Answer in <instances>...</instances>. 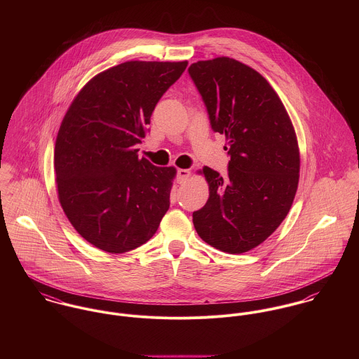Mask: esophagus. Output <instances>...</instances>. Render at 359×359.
Wrapping results in <instances>:
<instances>
[{"label": "esophagus", "instance_id": "34e87169", "mask_svg": "<svg viewBox=\"0 0 359 359\" xmlns=\"http://www.w3.org/2000/svg\"><path fill=\"white\" fill-rule=\"evenodd\" d=\"M189 175H191V171H189V170L180 168V170L177 171V180H178V182H180V184L185 182V181L189 178Z\"/></svg>", "mask_w": 359, "mask_h": 359}]
</instances>
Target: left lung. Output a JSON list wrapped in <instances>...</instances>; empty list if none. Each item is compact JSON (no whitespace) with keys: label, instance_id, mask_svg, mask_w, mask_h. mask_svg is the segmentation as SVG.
<instances>
[{"label":"left lung","instance_id":"8db88e82","mask_svg":"<svg viewBox=\"0 0 359 359\" xmlns=\"http://www.w3.org/2000/svg\"><path fill=\"white\" fill-rule=\"evenodd\" d=\"M188 70L231 156L228 177L201 171L208 199L194 212V225L207 245L242 255L271 236L293 205L300 178L296 131L275 90L250 66L219 56Z\"/></svg>","mask_w":359,"mask_h":359}]
</instances>
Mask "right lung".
Wrapping results in <instances>:
<instances>
[{
    "label": "right lung",
    "mask_w": 359,
    "mask_h": 359,
    "mask_svg": "<svg viewBox=\"0 0 359 359\" xmlns=\"http://www.w3.org/2000/svg\"><path fill=\"white\" fill-rule=\"evenodd\" d=\"M188 62L130 60L93 77L69 106L53 154L57 198L74 229L107 253L147 243L170 207L175 167L138 157L156 103Z\"/></svg>",
    "instance_id": "obj_1"
}]
</instances>
